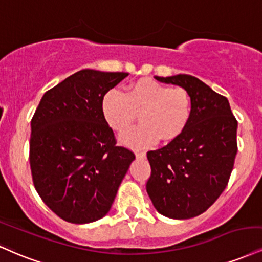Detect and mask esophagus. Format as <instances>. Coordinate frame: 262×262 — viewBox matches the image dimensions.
Instances as JSON below:
<instances>
[{
	"label": "esophagus",
	"instance_id": "esophagus-1",
	"mask_svg": "<svg viewBox=\"0 0 262 262\" xmlns=\"http://www.w3.org/2000/svg\"><path fill=\"white\" fill-rule=\"evenodd\" d=\"M135 156H137V159H145V157H146V154H145V152H135Z\"/></svg>",
	"mask_w": 262,
	"mask_h": 262
}]
</instances>
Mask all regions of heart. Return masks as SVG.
Listing matches in <instances>:
<instances>
[{"instance_id": "1", "label": "heart", "mask_w": 262, "mask_h": 262, "mask_svg": "<svg viewBox=\"0 0 262 262\" xmlns=\"http://www.w3.org/2000/svg\"><path fill=\"white\" fill-rule=\"evenodd\" d=\"M102 115L113 130L122 133L133 125L140 113L143 124L119 137L123 145L143 149L160 139H177L187 128L191 115L190 96L183 88H172L151 78H140L124 94L110 89L101 102Z\"/></svg>"}]
</instances>
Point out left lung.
<instances>
[{
  "instance_id": "obj_1",
  "label": "left lung",
  "mask_w": 262,
  "mask_h": 262,
  "mask_svg": "<svg viewBox=\"0 0 262 262\" xmlns=\"http://www.w3.org/2000/svg\"><path fill=\"white\" fill-rule=\"evenodd\" d=\"M155 79L187 90L191 115L181 137L147 152L146 191L157 212L188 220L205 212L225 190L238 150V122L228 100L193 75Z\"/></svg>"
}]
</instances>
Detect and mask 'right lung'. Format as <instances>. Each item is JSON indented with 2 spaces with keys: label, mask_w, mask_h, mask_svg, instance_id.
Returning a JSON list of instances; mask_svg holds the SVG:
<instances>
[{
  "label": "right lung",
  "mask_w": 262,
  "mask_h": 262,
  "mask_svg": "<svg viewBox=\"0 0 262 262\" xmlns=\"http://www.w3.org/2000/svg\"><path fill=\"white\" fill-rule=\"evenodd\" d=\"M128 73L83 69L46 91L31 119L30 168L37 194L64 221L95 222L111 210L135 160L116 146L105 94Z\"/></svg>",
  "instance_id": "obj_1"
}]
</instances>
